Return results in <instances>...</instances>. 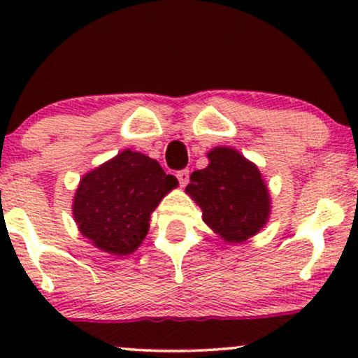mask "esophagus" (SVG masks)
<instances>
[{"mask_svg": "<svg viewBox=\"0 0 358 358\" xmlns=\"http://www.w3.org/2000/svg\"><path fill=\"white\" fill-rule=\"evenodd\" d=\"M176 178H178L180 185H182V187H185V185L188 183V178H190V171H188L187 168H185V170L176 171Z\"/></svg>", "mask_w": 358, "mask_h": 358, "instance_id": "34e87169", "label": "esophagus"}]
</instances>
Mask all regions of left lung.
Wrapping results in <instances>:
<instances>
[{
  "mask_svg": "<svg viewBox=\"0 0 358 358\" xmlns=\"http://www.w3.org/2000/svg\"><path fill=\"white\" fill-rule=\"evenodd\" d=\"M208 166L190 175L188 195L202 208V219L225 242L239 244L256 236L271 213L269 190L261 171L239 151L217 146Z\"/></svg>",
  "mask_w": 358,
  "mask_h": 358,
  "instance_id": "obj_1",
  "label": "left lung"
}]
</instances>
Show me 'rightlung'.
I'll return each mask as SVG.
<instances>
[{"instance_id": "obj_1", "label": "right lung", "mask_w": 358, "mask_h": 358, "mask_svg": "<svg viewBox=\"0 0 358 358\" xmlns=\"http://www.w3.org/2000/svg\"><path fill=\"white\" fill-rule=\"evenodd\" d=\"M178 185L156 159L124 150L82 176L73 219L84 237L114 256L134 252L150 229L151 213Z\"/></svg>"}]
</instances>
